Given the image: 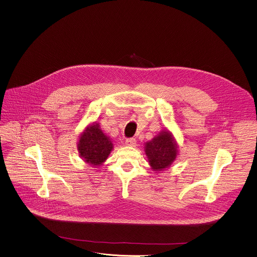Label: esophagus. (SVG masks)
Segmentation results:
<instances>
[{
    "label": "esophagus",
    "instance_id": "esophagus-1",
    "mask_svg": "<svg viewBox=\"0 0 257 257\" xmlns=\"http://www.w3.org/2000/svg\"><path fill=\"white\" fill-rule=\"evenodd\" d=\"M125 143H126V145H128V146H135V144H136V139H135V138H127L126 141H125Z\"/></svg>",
    "mask_w": 257,
    "mask_h": 257
}]
</instances>
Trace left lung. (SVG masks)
Wrapping results in <instances>:
<instances>
[{"instance_id":"1","label":"left lung","mask_w":257,"mask_h":257,"mask_svg":"<svg viewBox=\"0 0 257 257\" xmlns=\"http://www.w3.org/2000/svg\"><path fill=\"white\" fill-rule=\"evenodd\" d=\"M145 154L154 171L160 172L172 165L177 157V144L172 134L166 130L145 143Z\"/></svg>"}]
</instances>
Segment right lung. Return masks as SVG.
Here are the masks:
<instances>
[{"instance_id":"right-lung-1","label":"right lung","mask_w":257,"mask_h":257,"mask_svg":"<svg viewBox=\"0 0 257 257\" xmlns=\"http://www.w3.org/2000/svg\"><path fill=\"white\" fill-rule=\"evenodd\" d=\"M112 150L111 139L103 134L97 123L89 125L80 135L78 142L79 155L84 162L91 166L101 165Z\"/></svg>"}]
</instances>
